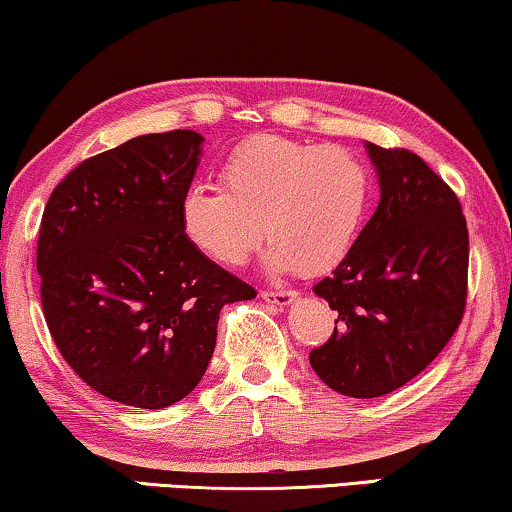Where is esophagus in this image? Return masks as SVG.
<instances>
[{
  "label": "esophagus",
  "mask_w": 512,
  "mask_h": 512,
  "mask_svg": "<svg viewBox=\"0 0 512 512\" xmlns=\"http://www.w3.org/2000/svg\"><path fill=\"white\" fill-rule=\"evenodd\" d=\"M296 296L298 293L296 291H261V298L265 300V303H272V305H277V307H286V305H291L293 300H296Z\"/></svg>",
  "instance_id": "1"
}]
</instances>
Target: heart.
<instances>
[{
	"mask_svg": "<svg viewBox=\"0 0 512 512\" xmlns=\"http://www.w3.org/2000/svg\"><path fill=\"white\" fill-rule=\"evenodd\" d=\"M373 177L342 146L258 135L237 144L219 186H193L181 198L186 240L230 268L249 261L265 235L272 270H333L366 221Z\"/></svg>",
	"mask_w": 512,
	"mask_h": 512,
	"instance_id": "b5f03b06",
	"label": "heart"
}]
</instances>
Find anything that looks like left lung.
<instances>
[{
    "label": "left lung",
    "mask_w": 512,
    "mask_h": 512,
    "mask_svg": "<svg viewBox=\"0 0 512 512\" xmlns=\"http://www.w3.org/2000/svg\"><path fill=\"white\" fill-rule=\"evenodd\" d=\"M380 205L314 293L335 328L310 363L338 394L375 398L417 377L461 324L468 228L457 193L408 149L366 144Z\"/></svg>",
    "instance_id": "1"
}]
</instances>
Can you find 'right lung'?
<instances>
[{
	"label": "right lung",
	"mask_w": 512,
	"mask_h": 512,
	"mask_svg": "<svg viewBox=\"0 0 512 512\" xmlns=\"http://www.w3.org/2000/svg\"><path fill=\"white\" fill-rule=\"evenodd\" d=\"M202 137L170 130L76 165L41 216L37 270L51 338L76 375L160 410L198 387L223 305L256 298L186 240L179 207Z\"/></svg>",
	"instance_id": "1"
}]
</instances>
